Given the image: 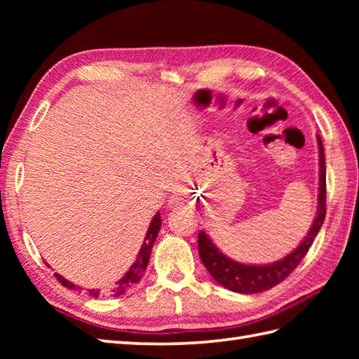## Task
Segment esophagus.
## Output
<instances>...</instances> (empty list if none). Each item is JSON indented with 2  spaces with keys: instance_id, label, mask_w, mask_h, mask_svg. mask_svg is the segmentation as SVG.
<instances>
[{
  "instance_id": "1",
  "label": "esophagus",
  "mask_w": 359,
  "mask_h": 359,
  "mask_svg": "<svg viewBox=\"0 0 359 359\" xmlns=\"http://www.w3.org/2000/svg\"><path fill=\"white\" fill-rule=\"evenodd\" d=\"M168 203H170V207L177 208V207H182V203H184V201H182L180 197H177V196H172L171 199L168 201Z\"/></svg>"
}]
</instances>
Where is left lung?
I'll return each mask as SVG.
<instances>
[{
    "instance_id": "left-lung-1",
    "label": "left lung",
    "mask_w": 359,
    "mask_h": 359,
    "mask_svg": "<svg viewBox=\"0 0 359 359\" xmlns=\"http://www.w3.org/2000/svg\"><path fill=\"white\" fill-rule=\"evenodd\" d=\"M316 140L319 151L318 208L313 224H311L306 238L301 241L299 245L292 253L282 257L280 261L271 264H243L224 255L207 233L203 230L199 231L197 248H199L201 259L205 269L208 270L212 279H216L217 284L242 294L261 293L284 280L299 265L302 257L307 255L309 248L313 243L319 230H321L325 219V157L321 137L316 135Z\"/></svg>"
}]
</instances>
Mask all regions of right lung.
<instances>
[{
	"mask_svg": "<svg viewBox=\"0 0 359 359\" xmlns=\"http://www.w3.org/2000/svg\"><path fill=\"white\" fill-rule=\"evenodd\" d=\"M160 226H162V219H160V212H157V215L152 217L151 224L148 226L147 236H144V241L142 243L139 255H137V257H135V262H133V265L129 266L128 271L112 287L104 288V290L89 288L88 290V294L90 297H118V296L125 294L133 287H135L137 284H139L144 270H147V266H148L151 250H152V245H154V242L157 239V234L160 231ZM55 278L60 282H62V285H65L67 288H71V290H83L80 285L74 284V282L63 278L62 274L55 273Z\"/></svg>",
	"mask_w": 359,
	"mask_h": 359,
	"instance_id": "obj_1",
	"label": "right lung"
}]
</instances>
